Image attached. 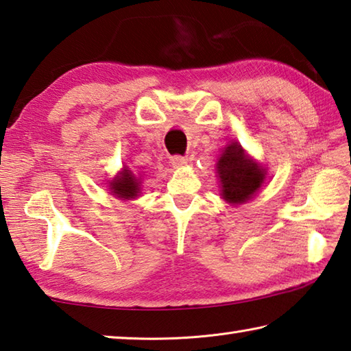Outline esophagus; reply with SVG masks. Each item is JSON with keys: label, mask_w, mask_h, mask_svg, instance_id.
Listing matches in <instances>:
<instances>
[{"label": "esophagus", "mask_w": 351, "mask_h": 351, "mask_svg": "<svg viewBox=\"0 0 351 351\" xmlns=\"http://www.w3.org/2000/svg\"><path fill=\"white\" fill-rule=\"evenodd\" d=\"M170 162L173 167H184L189 162V159L186 156H181V155H175L170 158Z\"/></svg>", "instance_id": "34e87169"}]
</instances>
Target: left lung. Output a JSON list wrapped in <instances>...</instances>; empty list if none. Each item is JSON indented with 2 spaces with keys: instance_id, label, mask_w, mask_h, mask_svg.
Wrapping results in <instances>:
<instances>
[{
  "instance_id": "8db88e82",
  "label": "left lung",
  "mask_w": 351,
  "mask_h": 351,
  "mask_svg": "<svg viewBox=\"0 0 351 351\" xmlns=\"http://www.w3.org/2000/svg\"><path fill=\"white\" fill-rule=\"evenodd\" d=\"M222 197L232 204H241L258 192L264 182V169L252 162L238 143L228 144L218 164Z\"/></svg>"
}]
</instances>
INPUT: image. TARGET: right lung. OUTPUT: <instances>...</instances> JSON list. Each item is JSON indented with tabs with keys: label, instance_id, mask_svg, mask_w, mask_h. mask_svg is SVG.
Segmentation results:
<instances>
[{
	"label": "right lung",
	"instance_id": "1",
	"mask_svg": "<svg viewBox=\"0 0 351 351\" xmlns=\"http://www.w3.org/2000/svg\"><path fill=\"white\" fill-rule=\"evenodd\" d=\"M110 189L112 193L117 195L118 197L130 199V197H135L139 192V181L129 169H125L123 173L114 178L110 182Z\"/></svg>",
	"mask_w": 351,
	"mask_h": 351
}]
</instances>
